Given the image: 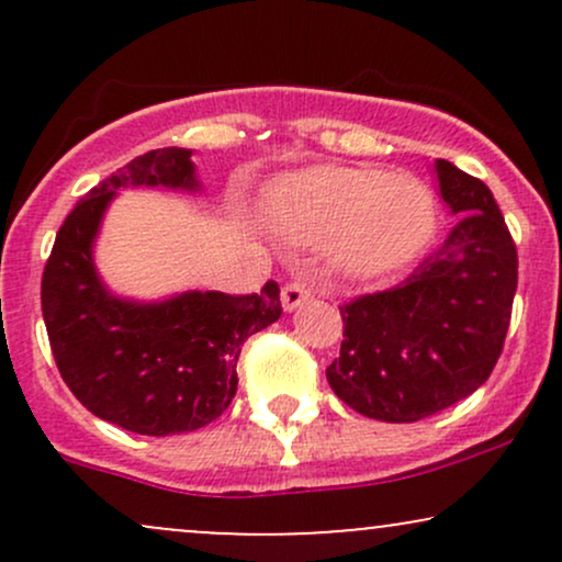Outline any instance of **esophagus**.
I'll list each match as a JSON object with an SVG mask.
<instances>
[{
	"label": "esophagus",
	"mask_w": 562,
	"mask_h": 562,
	"mask_svg": "<svg viewBox=\"0 0 562 562\" xmlns=\"http://www.w3.org/2000/svg\"><path fill=\"white\" fill-rule=\"evenodd\" d=\"M308 299H312V288H308L306 282L293 280L282 288V306H285V312H293V308H299L301 303H306Z\"/></svg>",
	"instance_id": "esophagus-1"
}]
</instances>
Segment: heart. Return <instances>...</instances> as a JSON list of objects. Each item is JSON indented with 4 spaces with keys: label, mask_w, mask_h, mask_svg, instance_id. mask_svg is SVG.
Instances as JSON below:
<instances>
[{
    "label": "heart",
    "mask_w": 562,
    "mask_h": 562,
    "mask_svg": "<svg viewBox=\"0 0 562 562\" xmlns=\"http://www.w3.org/2000/svg\"><path fill=\"white\" fill-rule=\"evenodd\" d=\"M272 214L295 240H330V259L344 274L380 277L425 248L436 200L412 173L319 166L274 187Z\"/></svg>",
    "instance_id": "1"
}]
</instances>
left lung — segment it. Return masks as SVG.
<instances>
[{
    "label": "left lung",
    "mask_w": 562,
    "mask_h": 562,
    "mask_svg": "<svg viewBox=\"0 0 562 562\" xmlns=\"http://www.w3.org/2000/svg\"><path fill=\"white\" fill-rule=\"evenodd\" d=\"M441 198L462 222L398 285L340 306L344 344L327 383L359 415L417 423L492 375L518 288V250L486 184L436 160Z\"/></svg>",
    "instance_id": "8db88e82"
}]
</instances>
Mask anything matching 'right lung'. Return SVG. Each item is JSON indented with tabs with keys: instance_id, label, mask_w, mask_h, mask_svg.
I'll use <instances>...</instances> for the list:
<instances>
[{
	"instance_id": "right-lung-1",
	"label": "right lung",
	"mask_w": 562,
	"mask_h": 562,
	"mask_svg": "<svg viewBox=\"0 0 562 562\" xmlns=\"http://www.w3.org/2000/svg\"><path fill=\"white\" fill-rule=\"evenodd\" d=\"M192 150L134 158L74 205L42 274V314L57 370L100 420L142 436H171L216 420L237 391V359L254 333L280 319V288L192 293L164 303L113 299L92 263L100 218L119 187L195 190Z\"/></svg>"
}]
</instances>
